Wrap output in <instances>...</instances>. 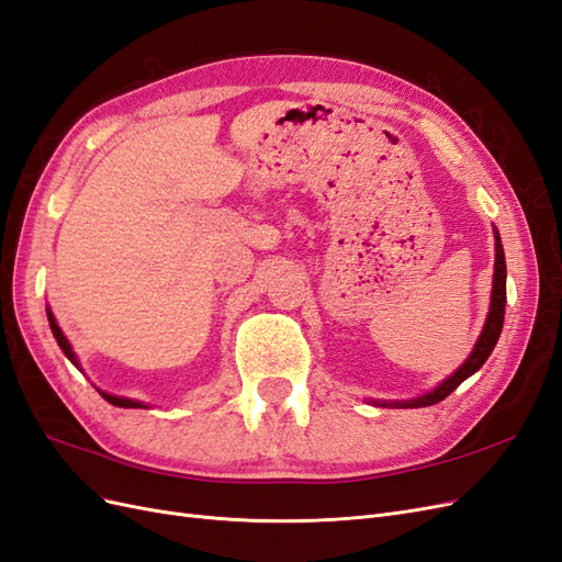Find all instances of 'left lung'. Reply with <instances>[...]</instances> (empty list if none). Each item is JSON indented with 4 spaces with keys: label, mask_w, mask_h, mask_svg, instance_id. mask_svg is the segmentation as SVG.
Returning <instances> with one entry per match:
<instances>
[{
    "label": "left lung",
    "mask_w": 562,
    "mask_h": 562,
    "mask_svg": "<svg viewBox=\"0 0 562 562\" xmlns=\"http://www.w3.org/2000/svg\"><path fill=\"white\" fill-rule=\"evenodd\" d=\"M494 282H492V303H490V315H487V323L483 334H480V339L473 348V352L469 356V360L463 362L459 370L450 376L445 379L436 391H430L422 397L416 400H407V403H391L397 407H426V405H436L440 400H445L450 395L461 381H467L471 374H475L480 367L485 364V360L490 358V352L494 350L496 341H499V334L504 327V313H506V261H504V247H502V237L496 235V245H494ZM386 405V403H381Z\"/></svg>",
    "instance_id": "left-lung-1"
}]
</instances>
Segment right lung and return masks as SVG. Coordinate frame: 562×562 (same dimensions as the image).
Returning <instances> with one entry per match:
<instances>
[{
    "label": "right lung",
    "mask_w": 562,
    "mask_h": 562,
    "mask_svg": "<svg viewBox=\"0 0 562 562\" xmlns=\"http://www.w3.org/2000/svg\"><path fill=\"white\" fill-rule=\"evenodd\" d=\"M46 315H49V325H52V331H54V336H56V341H58V346H60V350L66 352L68 356V360L70 362H75L77 364V358H75V352H72V348H70V344H68V339L66 336H63V331H60V327L56 325V319H54V315H52V311H46ZM101 395L108 400L110 405H115V407H143L140 403H136V400H130V397H117V395H108V393H103L101 391Z\"/></svg>",
    "instance_id": "1"
}]
</instances>
